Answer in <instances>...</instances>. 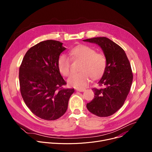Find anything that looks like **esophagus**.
I'll use <instances>...</instances> for the list:
<instances>
[{"mask_svg":"<svg viewBox=\"0 0 152 152\" xmlns=\"http://www.w3.org/2000/svg\"><path fill=\"white\" fill-rule=\"evenodd\" d=\"M76 91L79 92H83L85 91V89H76Z\"/></svg>","mask_w":152,"mask_h":152,"instance_id":"1","label":"esophagus"}]
</instances>
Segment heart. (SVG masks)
I'll use <instances>...</instances> for the list:
<instances>
[{"label":"heart","instance_id":"obj_1","mask_svg":"<svg viewBox=\"0 0 152 152\" xmlns=\"http://www.w3.org/2000/svg\"><path fill=\"white\" fill-rule=\"evenodd\" d=\"M71 54L76 60L82 61L80 72L72 75L68 79L69 84L73 87L82 89L88 85L91 77H100L104 72L106 67L105 56L88 46L80 45L71 50ZM71 60L66 54H61L58 59V67L64 76L71 73Z\"/></svg>","mask_w":152,"mask_h":152}]
</instances>
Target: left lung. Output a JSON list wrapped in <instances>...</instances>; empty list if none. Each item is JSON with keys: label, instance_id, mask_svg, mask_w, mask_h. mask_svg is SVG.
I'll return each mask as SVG.
<instances>
[{"label": "left lung", "instance_id": "left-lung-1", "mask_svg": "<svg viewBox=\"0 0 152 152\" xmlns=\"http://www.w3.org/2000/svg\"><path fill=\"white\" fill-rule=\"evenodd\" d=\"M101 47L106 59V67L99 85L93 88L94 97L86 104L88 110L100 117L112 115L123 105L131 90L133 74L131 64L124 50L106 37L86 39Z\"/></svg>", "mask_w": 152, "mask_h": 152}]
</instances>
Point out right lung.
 I'll return each mask as SVG.
<instances>
[{
	"instance_id": "right-lung-1",
	"label": "right lung",
	"mask_w": 152,
	"mask_h": 152,
	"mask_svg": "<svg viewBox=\"0 0 152 152\" xmlns=\"http://www.w3.org/2000/svg\"><path fill=\"white\" fill-rule=\"evenodd\" d=\"M56 40L41 41L26 53L19 68L20 90L31 111L45 120H55L66 112L74 89L60 74L58 59L66 49Z\"/></svg>"
}]
</instances>
